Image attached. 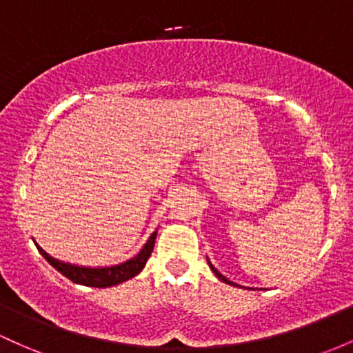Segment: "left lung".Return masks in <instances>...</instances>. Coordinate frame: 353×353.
Masks as SVG:
<instances>
[{
  "label": "left lung",
  "instance_id": "obj_1",
  "mask_svg": "<svg viewBox=\"0 0 353 353\" xmlns=\"http://www.w3.org/2000/svg\"><path fill=\"white\" fill-rule=\"evenodd\" d=\"M209 266H211V265H209ZM211 270H212V271H214V274H216V276H218V278H219V280H223V281H224V283H230V285H233V283H231V281H230V280H226V278H224V276H223V274H221V273H219V271L214 268V266H211Z\"/></svg>",
  "mask_w": 353,
  "mask_h": 353
}]
</instances>
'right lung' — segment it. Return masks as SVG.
<instances>
[{"instance_id":"1","label":"right lung","mask_w":353,"mask_h":353,"mask_svg":"<svg viewBox=\"0 0 353 353\" xmlns=\"http://www.w3.org/2000/svg\"><path fill=\"white\" fill-rule=\"evenodd\" d=\"M156 234L152 233L150 238L147 239L144 248L141 250V253L137 256L125 263H120V265L108 266V268H83V266H73L67 265V263L57 261V259L50 258L43 250H38L41 253L46 261L55 268L58 273L63 274L65 278H68L70 281L85 286H94V288H107V286H114L122 283V281L130 280L135 274H139L142 268L145 266L147 259H149L150 253L154 250V241H156Z\"/></svg>"}]
</instances>
